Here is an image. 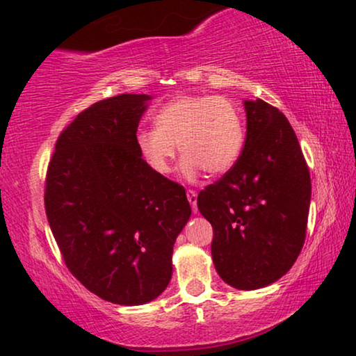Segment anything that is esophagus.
I'll use <instances>...</instances> for the list:
<instances>
[{
	"instance_id": "1",
	"label": "esophagus",
	"mask_w": 356,
	"mask_h": 356,
	"mask_svg": "<svg viewBox=\"0 0 356 356\" xmlns=\"http://www.w3.org/2000/svg\"><path fill=\"white\" fill-rule=\"evenodd\" d=\"M186 196H188L189 204H191V207H193V211L196 212V209H197V193L195 191V189H188Z\"/></svg>"
}]
</instances>
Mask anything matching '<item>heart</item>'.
<instances>
[{"label":"heart","instance_id":"1","mask_svg":"<svg viewBox=\"0 0 356 356\" xmlns=\"http://www.w3.org/2000/svg\"><path fill=\"white\" fill-rule=\"evenodd\" d=\"M154 121L155 129L138 131L136 145L156 175L170 173L177 147L184 156V177L195 178L201 170L222 175L237 163L245 145L242 113L222 96H178L161 106Z\"/></svg>","mask_w":356,"mask_h":356}]
</instances>
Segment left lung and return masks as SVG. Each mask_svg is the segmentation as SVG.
Masks as SVG:
<instances>
[{
    "instance_id": "8db88e82",
    "label": "left lung",
    "mask_w": 356,
    "mask_h": 356,
    "mask_svg": "<svg viewBox=\"0 0 356 356\" xmlns=\"http://www.w3.org/2000/svg\"><path fill=\"white\" fill-rule=\"evenodd\" d=\"M247 136L237 163L197 195L214 230L212 261L237 289L265 288L289 271L306 240L311 175L284 114L245 101Z\"/></svg>"
}]
</instances>
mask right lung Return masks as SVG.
<instances>
[{
	"mask_svg": "<svg viewBox=\"0 0 356 356\" xmlns=\"http://www.w3.org/2000/svg\"><path fill=\"white\" fill-rule=\"evenodd\" d=\"M149 95L98 101L63 129L45 178V212L70 273L104 301H154L172 280L191 216L181 184L147 167L136 145Z\"/></svg>",
	"mask_w": 356,
	"mask_h": 356,
	"instance_id": "add662e5",
	"label": "right lung"
}]
</instances>
